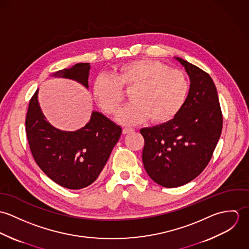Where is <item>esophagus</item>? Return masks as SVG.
I'll return each mask as SVG.
<instances>
[{"mask_svg":"<svg viewBox=\"0 0 249 249\" xmlns=\"http://www.w3.org/2000/svg\"><path fill=\"white\" fill-rule=\"evenodd\" d=\"M133 131H134L133 128H127V127H125V128L123 129V133H124V134H129V133H132Z\"/></svg>","mask_w":249,"mask_h":249,"instance_id":"obj_1","label":"esophagus"}]
</instances>
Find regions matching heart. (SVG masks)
<instances>
[{"label": "heart", "instance_id": "1", "mask_svg": "<svg viewBox=\"0 0 249 249\" xmlns=\"http://www.w3.org/2000/svg\"><path fill=\"white\" fill-rule=\"evenodd\" d=\"M123 90H131L132 103L120 112L118 122L132 125L149 118L152 123L165 124L185 106L190 82L182 71L156 60L137 59L121 65L113 76L99 75L93 85L97 104L111 115L121 108L124 100Z\"/></svg>", "mask_w": 249, "mask_h": 249}]
</instances>
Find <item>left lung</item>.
<instances>
[{"instance_id": "1", "label": "left lung", "mask_w": 249, "mask_h": 249, "mask_svg": "<svg viewBox=\"0 0 249 249\" xmlns=\"http://www.w3.org/2000/svg\"><path fill=\"white\" fill-rule=\"evenodd\" d=\"M190 78L186 104L172 121L143 127L142 160L149 178L166 188L185 185L208 165L221 134L222 115L212 77L175 57Z\"/></svg>"}]
</instances>
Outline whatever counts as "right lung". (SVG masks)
I'll return each mask as SVG.
<instances>
[{"label": "right lung", "instance_id": "add662e5", "mask_svg": "<svg viewBox=\"0 0 249 249\" xmlns=\"http://www.w3.org/2000/svg\"><path fill=\"white\" fill-rule=\"evenodd\" d=\"M90 69V63H77L52 76L74 80L88 89ZM26 132L33 156L45 175L64 188L79 190L100 176L122 127L103 113L93 111L83 127L75 131L58 129L44 116L37 89L28 109Z\"/></svg>", "mask_w": 249, "mask_h": 249}]
</instances>
